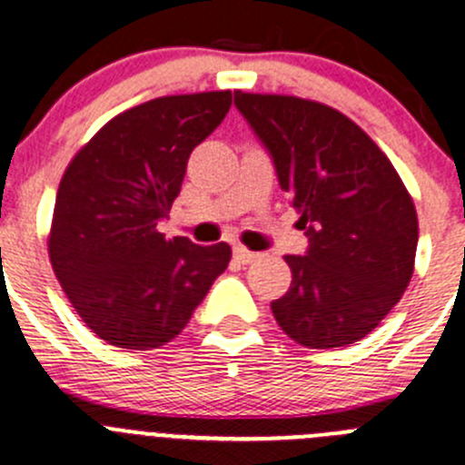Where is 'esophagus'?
Segmentation results:
<instances>
[{
	"mask_svg": "<svg viewBox=\"0 0 465 465\" xmlns=\"http://www.w3.org/2000/svg\"><path fill=\"white\" fill-rule=\"evenodd\" d=\"M232 255H235L237 262H242V264H249L258 258V253H255V251H249L246 246H242V244L232 246Z\"/></svg>",
	"mask_w": 465,
	"mask_h": 465,
	"instance_id": "1",
	"label": "esophagus"
}]
</instances>
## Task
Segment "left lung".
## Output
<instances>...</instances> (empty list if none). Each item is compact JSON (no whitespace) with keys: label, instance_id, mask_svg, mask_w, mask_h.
<instances>
[{"label":"left lung","instance_id":"1","mask_svg":"<svg viewBox=\"0 0 465 465\" xmlns=\"http://www.w3.org/2000/svg\"><path fill=\"white\" fill-rule=\"evenodd\" d=\"M235 107L272 154L308 237L285 255L292 285L272 302L294 342L333 349L362 340L413 276L418 214L391 159L353 121L292 95L235 91Z\"/></svg>","mask_w":465,"mask_h":465}]
</instances>
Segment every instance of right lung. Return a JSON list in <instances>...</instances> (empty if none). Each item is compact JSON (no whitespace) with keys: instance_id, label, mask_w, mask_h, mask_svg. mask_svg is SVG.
Returning <instances> with one entry per match:
<instances>
[{"instance_id":"1","label":"right lung","mask_w":465,"mask_h":465,"mask_svg":"<svg viewBox=\"0 0 465 465\" xmlns=\"http://www.w3.org/2000/svg\"><path fill=\"white\" fill-rule=\"evenodd\" d=\"M232 104L230 91L166 95L118 114L70 162L59 184L50 260L84 324L114 347L178 338L230 262L225 242L166 240L157 223L187 159Z\"/></svg>"}]
</instances>
